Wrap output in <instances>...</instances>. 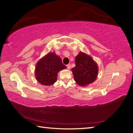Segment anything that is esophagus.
<instances>
[{
	"mask_svg": "<svg viewBox=\"0 0 133 133\" xmlns=\"http://www.w3.org/2000/svg\"><path fill=\"white\" fill-rule=\"evenodd\" d=\"M67 69H69V70L71 68V65H70V64H69L67 65Z\"/></svg>",
	"mask_w": 133,
	"mask_h": 133,
	"instance_id": "1",
	"label": "esophagus"
}]
</instances>
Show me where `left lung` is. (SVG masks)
<instances>
[{
	"label": "left lung",
	"mask_w": 133,
	"mask_h": 133,
	"mask_svg": "<svg viewBox=\"0 0 133 133\" xmlns=\"http://www.w3.org/2000/svg\"><path fill=\"white\" fill-rule=\"evenodd\" d=\"M76 66L71 69L75 81L78 85L85 87L93 83L98 76L97 63L90 56L80 52L75 58Z\"/></svg>",
	"instance_id": "1"
}]
</instances>
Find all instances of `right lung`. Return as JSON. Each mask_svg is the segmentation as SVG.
I'll return each instance as SVG.
<instances>
[{
    "instance_id": "1",
    "label": "right lung",
    "mask_w": 133,
    "mask_h": 133,
    "mask_svg": "<svg viewBox=\"0 0 133 133\" xmlns=\"http://www.w3.org/2000/svg\"><path fill=\"white\" fill-rule=\"evenodd\" d=\"M66 68L63 64L62 58L55 51L48 53L36 65V79L42 85H51L57 81L58 72Z\"/></svg>"
}]
</instances>
